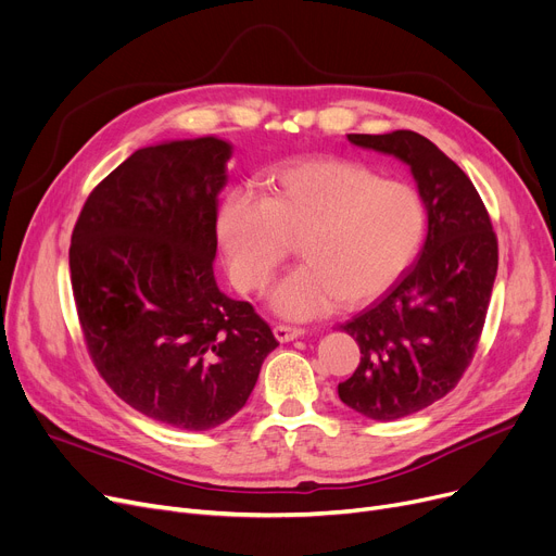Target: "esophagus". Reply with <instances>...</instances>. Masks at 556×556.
Masks as SVG:
<instances>
[{
  "mask_svg": "<svg viewBox=\"0 0 556 556\" xmlns=\"http://www.w3.org/2000/svg\"><path fill=\"white\" fill-rule=\"evenodd\" d=\"M273 331H275V338H277L279 342H290V340H295V338L304 336V329H300V327H288V325H277Z\"/></svg>",
  "mask_w": 556,
  "mask_h": 556,
  "instance_id": "obj_1",
  "label": "esophagus"
}]
</instances>
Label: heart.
Returning <instances> with one entry per match:
<instances>
[{
	"instance_id": "heart-1",
	"label": "heart",
	"mask_w": 556,
	"mask_h": 556,
	"mask_svg": "<svg viewBox=\"0 0 556 556\" xmlns=\"http://www.w3.org/2000/svg\"><path fill=\"white\" fill-rule=\"evenodd\" d=\"M216 231L245 293L266 288L290 239H300L304 263L273 288L270 306L286 319H313L340 300L365 304L401 277L424 241L426 204L415 187L361 164L311 160L275 173L268 198L231 191Z\"/></svg>"
}]
</instances>
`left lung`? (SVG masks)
Instances as JSON below:
<instances>
[{
  "label": "left lung",
  "instance_id": "8db88e82",
  "mask_svg": "<svg viewBox=\"0 0 556 556\" xmlns=\"http://www.w3.org/2000/svg\"><path fill=\"white\" fill-rule=\"evenodd\" d=\"M413 170L428 212L419 261L340 329L361 365L338 386L344 405L374 421L415 415L446 396L471 365L498 273V239L473 182L419 132L346 135Z\"/></svg>",
  "mask_w": 556,
  "mask_h": 556
}]
</instances>
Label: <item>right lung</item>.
<instances>
[{"label": "right lung", "mask_w": 556, "mask_h": 556, "mask_svg": "<svg viewBox=\"0 0 556 556\" xmlns=\"http://www.w3.org/2000/svg\"><path fill=\"white\" fill-rule=\"evenodd\" d=\"M231 143L135 151L85 200L70 273L87 352L137 413L180 430L237 415L279 344L214 277L218 193Z\"/></svg>", "instance_id": "right-lung-1"}]
</instances>
